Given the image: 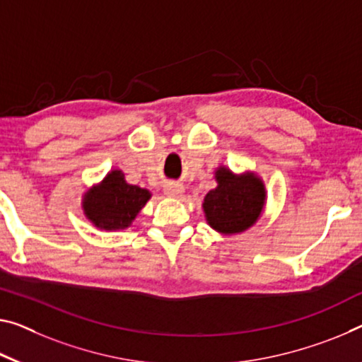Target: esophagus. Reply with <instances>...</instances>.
Instances as JSON below:
<instances>
[{
  "instance_id": "obj_1",
  "label": "esophagus",
  "mask_w": 362,
  "mask_h": 362,
  "mask_svg": "<svg viewBox=\"0 0 362 362\" xmlns=\"http://www.w3.org/2000/svg\"><path fill=\"white\" fill-rule=\"evenodd\" d=\"M185 192V186L180 182H166L165 185V194L170 197H181Z\"/></svg>"
}]
</instances>
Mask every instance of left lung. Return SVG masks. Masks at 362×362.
<instances>
[{
	"mask_svg": "<svg viewBox=\"0 0 362 362\" xmlns=\"http://www.w3.org/2000/svg\"><path fill=\"white\" fill-rule=\"evenodd\" d=\"M215 181L216 187L202 204L210 228L221 235H236L255 225L267 200L264 181L252 171L235 175L226 166L215 170Z\"/></svg>",
	"mask_w": 362,
	"mask_h": 362,
	"instance_id": "left-lung-1",
	"label": "left lung"
}]
</instances>
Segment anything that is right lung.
I'll use <instances>...</instances> for the list:
<instances>
[{
  "label": "right lung",
  "mask_w": 362,
  "mask_h": 362,
  "mask_svg": "<svg viewBox=\"0 0 362 362\" xmlns=\"http://www.w3.org/2000/svg\"><path fill=\"white\" fill-rule=\"evenodd\" d=\"M152 197L148 189L129 185L121 170H111L97 186L84 194L82 209L98 230H126Z\"/></svg>",
  "instance_id": "1"
}]
</instances>
